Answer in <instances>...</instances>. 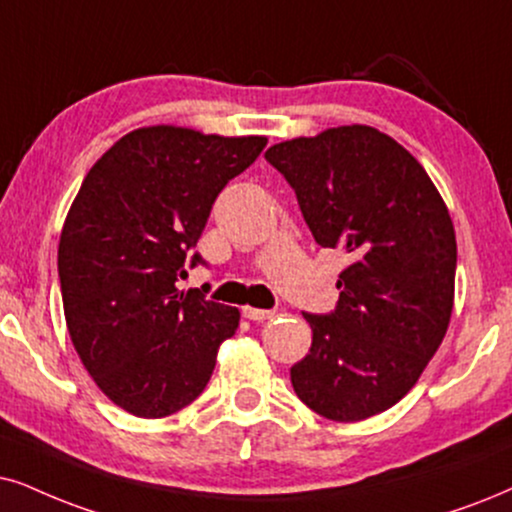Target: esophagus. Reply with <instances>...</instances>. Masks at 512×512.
I'll return each instance as SVG.
<instances>
[{"mask_svg":"<svg viewBox=\"0 0 512 512\" xmlns=\"http://www.w3.org/2000/svg\"><path fill=\"white\" fill-rule=\"evenodd\" d=\"M276 312H271V309H257V307H243V316L250 321H267V319H274Z\"/></svg>","mask_w":512,"mask_h":512,"instance_id":"esophagus-1","label":"esophagus"}]
</instances>
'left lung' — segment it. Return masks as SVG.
Instances as JSON below:
<instances>
[{"label":"left lung","mask_w":512,"mask_h":512,"mask_svg":"<svg viewBox=\"0 0 512 512\" xmlns=\"http://www.w3.org/2000/svg\"><path fill=\"white\" fill-rule=\"evenodd\" d=\"M321 248L349 255L333 314H304L312 347L295 394L338 423L383 413L418 383L454 309L456 234L437 186L404 146L368 125L274 144Z\"/></svg>","instance_id":"8db88e82"}]
</instances>
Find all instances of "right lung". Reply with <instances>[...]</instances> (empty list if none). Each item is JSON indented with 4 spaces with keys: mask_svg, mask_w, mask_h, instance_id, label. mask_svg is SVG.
I'll return each mask as SVG.
<instances>
[{
    "mask_svg": "<svg viewBox=\"0 0 512 512\" xmlns=\"http://www.w3.org/2000/svg\"><path fill=\"white\" fill-rule=\"evenodd\" d=\"M267 137L134 129L84 177L58 243L70 340L99 390L139 418L189 406L236 333V307L179 290L212 203Z\"/></svg>",
    "mask_w": 512,
    "mask_h": 512,
    "instance_id": "right-lung-1",
    "label": "right lung"
}]
</instances>
